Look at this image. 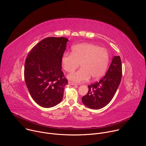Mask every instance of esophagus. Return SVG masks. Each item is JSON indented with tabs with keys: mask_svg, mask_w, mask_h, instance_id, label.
<instances>
[{
	"mask_svg": "<svg viewBox=\"0 0 146 146\" xmlns=\"http://www.w3.org/2000/svg\"><path fill=\"white\" fill-rule=\"evenodd\" d=\"M68 83H69V84H70V85H71V86H75V85H76V84L75 82H72V81H69L68 82Z\"/></svg>",
	"mask_w": 146,
	"mask_h": 146,
	"instance_id": "34e87169",
	"label": "esophagus"
}]
</instances>
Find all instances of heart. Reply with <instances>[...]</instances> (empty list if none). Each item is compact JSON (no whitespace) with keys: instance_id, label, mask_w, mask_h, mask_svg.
<instances>
[{"instance_id":"1","label":"heart","mask_w":146,"mask_h":146,"mask_svg":"<svg viewBox=\"0 0 146 146\" xmlns=\"http://www.w3.org/2000/svg\"><path fill=\"white\" fill-rule=\"evenodd\" d=\"M61 62L63 69L69 73L74 72L80 64L81 68L68 77L76 82H81L90 77L92 80H97L103 76L109 63V54L105 48L84 43L74 46L72 53L65 52Z\"/></svg>"}]
</instances>
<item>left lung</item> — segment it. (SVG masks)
Returning <instances> with one entry per match:
<instances>
[{"label": "left lung", "instance_id": "left-lung-1", "mask_svg": "<svg viewBox=\"0 0 146 146\" xmlns=\"http://www.w3.org/2000/svg\"><path fill=\"white\" fill-rule=\"evenodd\" d=\"M122 64L119 56L113 57L106 75L99 81L88 86L87 95L82 98L84 105L92 109H99L110 103L120 84Z\"/></svg>", "mask_w": 146, "mask_h": 146}]
</instances>
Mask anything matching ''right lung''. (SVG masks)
<instances>
[{"label":"right lung","mask_w":146,"mask_h":146,"mask_svg":"<svg viewBox=\"0 0 146 146\" xmlns=\"http://www.w3.org/2000/svg\"><path fill=\"white\" fill-rule=\"evenodd\" d=\"M68 39L47 37L29 52L25 62L24 78L28 91L38 105L52 108L59 103L68 81L62 71V57Z\"/></svg>","instance_id":"right-lung-1"}]
</instances>
